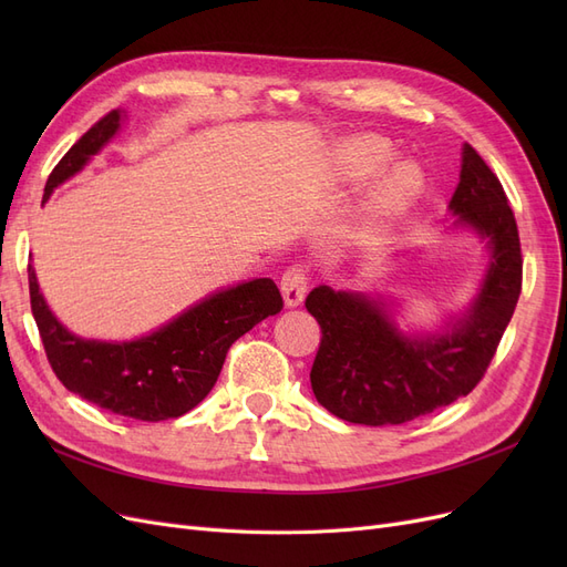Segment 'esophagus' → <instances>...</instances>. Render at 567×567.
Here are the masks:
<instances>
[{
	"mask_svg": "<svg viewBox=\"0 0 567 567\" xmlns=\"http://www.w3.org/2000/svg\"><path fill=\"white\" fill-rule=\"evenodd\" d=\"M281 293H284V302L288 307H298L305 300L307 293V274L305 267L293 265L284 271L281 277Z\"/></svg>",
	"mask_w": 567,
	"mask_h": 567,
	"instance_id": "1",
	"label": "esophagus"
}]
</instances>
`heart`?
Returning a JSON list of instances; mask_svg holds the SVG:
<instances>
[{"label":"heart","instance_id":"heart-1","mask_svg":"<svg viewBox=\"0 0 567 567\" xmlns=\"http://www.w3.org/2000/svg\"><path fill=\"white\" fill-rule=\"evenodd\" d=\"M385 158H388V151L379 142L369 140L367 144L357 148L354 167L367 173V169H373L375 165H381ZM419 186H421V177L416 169L411 165H402L394 169V173L388 177V182L383 184L379 205L381 208H400V205H404L411 196L419 192Z\"/></svg>","mask_w":567,"mask_h":567}]
</instances>
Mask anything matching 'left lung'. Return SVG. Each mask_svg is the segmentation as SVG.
<instances>
[{
  "mask_svg": "<svg viewBox=\"0 0 567 567\" xmlns=\"http://www.w3.org/2000/svg\"><path fill=\"white\" fill-rule=\"evenodd\" d=\"M450 210L492 255L471 310L444 333L404 336L385 305L364 293L319 286L307 296V312L321 326L310 381L333 416L400 425L466 398L483 381L520 298L523 255L504 186L471 144H463Z\"/></svg>",
  "mask_w": 567,
  "mask_h": 567,
  "instance_id": "obj_1",
  "label": "left lung"
}]
</instances>
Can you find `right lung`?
I'll use <instances>...</instances> for the list:
<instances>
[{
	"label": "right lung",
	"mask_w": 567,
	"mask_h": 567,
	"mask_svg": "<svg viewBox=\"0 0 567 567\" xmlns=\"http://www.w3.org/2000/svg\"><path fill=\"white\" fill-rule=\"evenodd\" d=\"M120 111L94 123L51 169L44 200L111 142ZM30 307L56 379L82 400L117 416L165 421L192 411L217 383L234 342L255 323L281 312L284 298L271 279H252L213 293L151 336L130 342L84 340L59 323L28 265Z\"/></svg>",
	"instance_id": "add662e5"
}]
</instances>
